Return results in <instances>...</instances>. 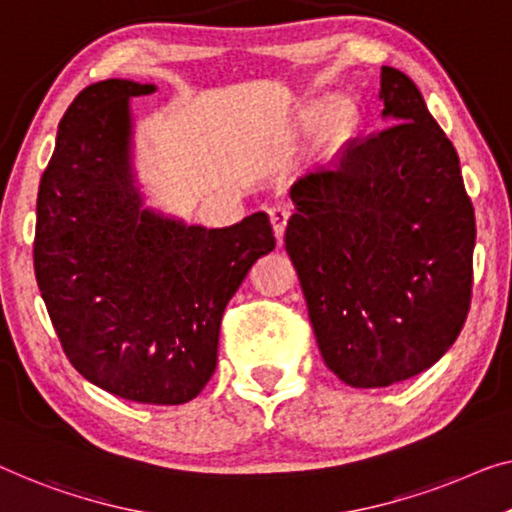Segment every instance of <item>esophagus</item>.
Instances as JSON below:
<instances>
[{"label": "esophagus", "mask_w": 512, "mask_h": 512, "mask_svg": "<svg viewBox=\"0 0 512 512\" xmlns=\"http://www.w3.org/2000/svg\"><path fill=\"white\" fill-rule=\"evenodd\" d=\"M269 218H271V225H273V232H276L278 243H282V236H285V227L289 220V211L278 204V207L269 209Z\"/></svg>", "instance_id": "esophagus-1"}]
</instances>
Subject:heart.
<instances>
[{"label": "heart", "mask_w": 512, "mask_h": 512, "mask_svg": "<svg viewBox=\"0 0 512 512\" xmlns=\"http://www.w3.org/2000/svg\"><path fill=\"white\" fill-rule=\"evenodd\" d=\"M303 121L305 126L317 128L324 124L326 135L331 137L333 142H347L349 137L356 133L358 124H361V114H358L356 103L352 98L345 96H322L317 101H310L303 108Z\"/></svg>", "instance_id": "heart-1"}]
</instances>
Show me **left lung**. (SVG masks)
Masks as SVG:
<instances>
[{
    "label": "left lung",
    "mask_w": 512,
    "mask_h": 512,
    "mask_svg": "<svg viewBox=\"0 0 512 512\" xmlns=\"http://www.w3.org/2000/svg\"><path fill=\"white\" fill-rule=\"evenodd\" d=\"M379 101L393 126L296 181L285 232L319 352L354 388L437 363L471 301L476 220L457 151L398 68L381 66Z\"/></svg>",
    "instance_id": "left-lung-1"
}]
</instances>
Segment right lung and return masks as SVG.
<instances>
[{
  "mask_svg": "<svg viewBox=\"0 0 512 512\" xmlns=\"http://www.w3.org/2000/svg\"><path fill=\"white\" fill-rule=\"evenodd\" d=\"M154 91L112 78L75 96L38 186L34 269L82 377L124 400L183 404L216 372L227 303L276 239L264 211L209 230L144 204L131 98Z\"/></svg>",
  "mask_w": 512,
  "mask_h": 512,
  "instance_id": "right-lung-1",
  "label": "right lung"
}]
</instances>
